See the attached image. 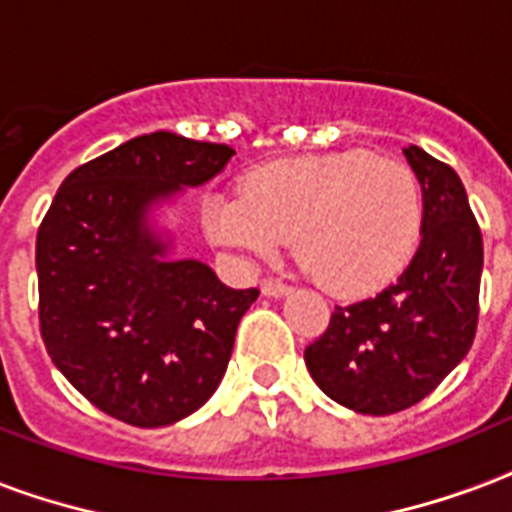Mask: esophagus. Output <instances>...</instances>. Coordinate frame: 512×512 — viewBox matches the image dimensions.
I'll list each match as a JSON object with an SVG mask.
<instances>
[{
	"instance_id": "obj_1",
	"label": "esophagus",
	"mask_w": 512,
	"mask_h": 512,
	"mask_svg": "<svg viewBox=\"0 0 512 512\" xmlns=\"http://www.w3.org/2000/svg\"><path fill=\"white\" fill-rule=\"evenodd\" d=\"M261 293H264L267 299H283V296L291 293V288L283 283H277V280H264V283H261Z\"/></svg>"
}]
</instances>
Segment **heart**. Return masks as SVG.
I'll return each mask as SVG.
<instances>
[{
  "label": "heart",
  "mask_w": 512,
  "mask_h": 512,
  "mask_svg": "<svg viewBox=\"0 0 512 512\" xmlns=\"http://www.w3.org/2000/svg\"><path fill=\"white\" fill-rule=\"evenodd\" d=\"M202 224L221 245L293 251L326 291L347 299L390 285L417 253L425 202L406 162L371 152L296 157L248 173L240 194H211Z\"/></svg>",
  "instance_id": "obj_1"
}]
</instances>
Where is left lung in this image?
<instances>
[{
  "label": "left lung",
  "mask_w": 512,
  "mask_h": 512,
  "mask_svg": "<svg viewBox=\"0 0 512 512\" xmlns=\"http://www.w3.org/2000/svg\"><path fill=\"white\" fill-rule=\"evenodd\" d=\"M425 224L414 259L374 299L336 307L304 350L307 371L339 406L387 417L427 398L465 360L478 323L481 229L449 165L408 146Z\"/></svg>",
  "instance_id": "obj_1"
}]
</instances>
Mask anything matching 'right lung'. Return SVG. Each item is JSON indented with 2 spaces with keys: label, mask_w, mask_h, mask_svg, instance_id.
Returning a JSON list of instances; mask_svg holds the SVG:
<instances>
[{
  "label": "right lung",
  "mask_w": 512,
  "mask_h": 512,
  "mask_svg": "<svg viewBox=\"0 0 512 512\" xmlns=\"http://www.w3.org/2000/svg\"><path fill=\"white\" fill-rule=\"evenodd\" d=\"M235 149L157 130L71 170L37 235L39 323L50 358L109 417L165 427L224 379L256 288L176 256L168 208Z\"/></svg>",
  "instance_id": "add662e5"
}]
</instances>
